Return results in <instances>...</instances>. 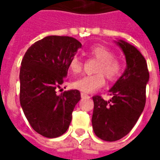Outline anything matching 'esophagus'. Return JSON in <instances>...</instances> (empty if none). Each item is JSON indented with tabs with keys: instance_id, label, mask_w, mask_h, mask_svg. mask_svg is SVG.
Wrapping results in <instances>:
<instances>
[{
	"instance_id": "obj_1",
	"label": "esophagus",
	"mask_w": 160,
	"mask_h": 160,
	"mask_svg": "<svg viewBox=\"0 0 160 160\" xmlns=\"http://www.w3.org/2000/svg\"><path fill=\"white\" fill-rule=\"evenodd\" d=\"M81 97H82V98H86V99L90 98V96L88 95V94H86V93H83V92H82V93H81Z\"/></svg>"
}]
</instances>
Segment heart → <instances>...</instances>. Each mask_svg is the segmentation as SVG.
<instances>
[{
    "label": "heart",
    "instance_id": "obj_1",
    "mask_svg": "<svg viewBox=\"0 0 160 160\" xmlns=\"http://www.w3.org/2000/svg\"><path fill=\"white\" fill-rule=\"evenodd\" d=\"M89 55L96 60L94 75L83 76L77 79L73 86L83 92H92L105 84V77L108 81H115L123 71V63L118 58L114 57V52L107 47L95 45L90 48ZM68 68L74 74L83 69V62L77 57H73L68 62Z\"/></svg>",
    "mask_w": 160,
    "mask_h": 160
}]
</instances>
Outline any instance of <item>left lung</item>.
Returning <instances> with one entry per match:
<instances>
[{
    "label": "left lung",
    "instance_id": "1",
    "mask_svg": "<svg viewBox=\"0 0 160 160\" xmlns=\"http://www.w3.org/2000/svg\"><path fill=\"white\" fill-rule=\"evenodd\" d=\"M118 44L126 55L127 68L109 90L112 96L109 101L100 95L92 97V128L99 138L107 142L123 138L136 124L144 108L146 84L150 78L142 53L125 41L120 40Z\"/></svg>",
    "mask_w": 160,
    "mask_h": 160
}]
</instances>
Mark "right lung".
<instances>
[{
    "label": "right lung",
    "mask_w": 160,
    "mask_h": 160,
    "mask_svg": "<svg viewBox=\"0 0 160 160\" xmlns=\"http://www.w3.org/2000/svg\"><path fill=\"white\" fill-rule=\"evenodd\" d=\"M81 47L73 37L50 35L35 42L23 57L20 104L30 126L44 137L56 138L66 132L81 99L78 90L57 94L66 80L69 60Z\"/></svg>",
    "instance_id": "add662e5"
}]
</instances>
